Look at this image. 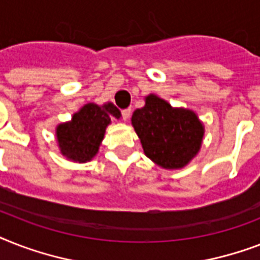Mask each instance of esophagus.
Listing matches in <instances>:
<instances>
[{
  "label": "esophagus",
  "mask_w": 260,
  "mask_h": 260,
  "mask_svg": "<svg viewBox=\"0 0 260 260\" xmlns=\"http://www.w3.org/2000/svg\"><path fill=\"white\" fill-rule=\"evenodd\" d=\"M121 116H122V120H128V118H129V116H131V109L129 108H128V109H124V110H121Z\"/></svg>",
  "instance_id": "34e87169"
}]
</instances>
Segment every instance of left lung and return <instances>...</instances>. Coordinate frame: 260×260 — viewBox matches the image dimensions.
<instances>
[{"label":"left lung","mask_w":260,"mask_h":260,"mask_svg":"<svg viewBox=\"0 0 260 260\" xmlns=\"http://www.w3.org/2000/svg\"><path fill=\"white\" fill-rule=\"evenodd\" d=\"M132 125L144 154L158 166L174 170L185 167L198 154L204 125L193 110L173 108L155 94L132 114Z\"/></svg>","instance_id":"obj_1"}]
</instances>
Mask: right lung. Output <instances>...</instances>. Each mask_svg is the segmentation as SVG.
<instances>
[{"label":"right lung","instance_id":"right-lung-1","mask_svg":"<svg viewBox=\"0 0 260 260\" xmlns=\"http://www.w3.org/2000/svg\"><path fill=\"white\" fill-rule=\"evenodd\" d=\"M112 117H121L120 110L112 102L102 106L95 104L82 106L71 121L56 126V140L62 155L79 163L91 160L98 152Z\"/></svg>","mask_w":260,"mask_h":260}]
</instances>
